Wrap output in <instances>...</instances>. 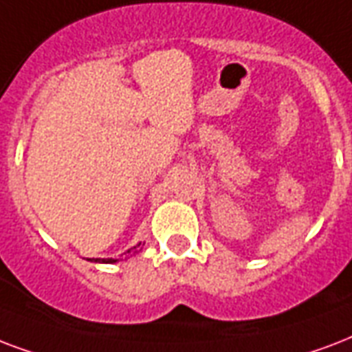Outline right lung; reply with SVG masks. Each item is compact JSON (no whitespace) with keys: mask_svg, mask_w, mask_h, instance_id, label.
Instances as JSON below:
<instances>
[{"mask_svg":"<svg viewBox=\"0 0 352 352\" xmlns=\"http://www.w3.org/2000/svg\"><path fill=\"white\" fill-rule=\"evenodd\" d=\"M138 245H140V243H138ZM138 245H134L133 249H129L127 253H136V248H138ZM96 262H107V264H111V262H118V260H114V258H103V260L96 258Z\"/></svg>","mask_w":352,"mask_h":352,"instance_id":"add662e5","label":"right lung"}]
</instances>
